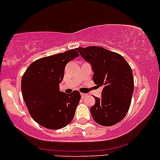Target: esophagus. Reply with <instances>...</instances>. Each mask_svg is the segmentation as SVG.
I'll return each instance as SVG.
<instances>
[{"label": "esophagus", "instance_id": "34e87169", "mask_svg": "<svg viewBox=\"0 0 160 160\" xmlns=\"http://www.w3.org/2000/svg\"><path fill=\"white\" fill-rule=\"evenodd\" d=\"M81 95L82 98H85L86 96H87V94H85V93H81V95Z\"/></svg>", "mask_w": 160, "mask_h": 160}]
</instances>
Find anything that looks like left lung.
<instances>
[{
  "label": "left lung",
  "mask_w": 160,
  "mask_h": 160,
  "mask_svg": "<svg viewBox=\"0 0 160 160\" xmlns=\"http://www.w3.org/2000/svg\"><path fill=\"white\" fill-rule=\"evenodd\" d=\"M92 66L93 81L102 86V97H94L95 104L90 108L93 120L104 126L120 122L126 115L134 91L131 67L118 53L100 47L76 49Z\"/></svg>",
  "instance_id": "obj_1"
}]
</instances>
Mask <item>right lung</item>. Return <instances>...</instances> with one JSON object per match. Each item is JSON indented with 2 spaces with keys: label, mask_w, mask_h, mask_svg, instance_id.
I'll return each mask as SVG.
<instances>
[{
  "label": "right lung",
  "mask_w": 160,
  "mask_h": 160,
  "mask_svg": "<svg viewBox=\"0 0 160 160\" xmlns=\"http://www.w3.org/2000/svg\"><path fill=\"white\" fill-rule=\"evenodd\" d=\"M79 56L75 49L39 58L31 64L21 82L22 94L34 120L49 129H59L74 118L80 100L78 91H59L67 63Z\"/></svg>",
  "instance_id": "obj_1"
}]
</instances>
